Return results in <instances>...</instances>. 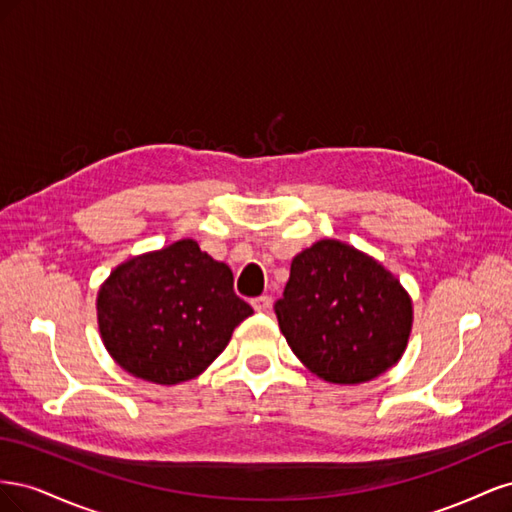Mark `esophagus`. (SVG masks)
Masks as SVG:
<instances>
[{
  "label": "esophagus",
  "instance_id": "esophagus-1",
  "mask_svg": "<svg viewBox=\"0 0 512 512\" xmlns=\"http://www.w3.org/2000/svg\"><path fill=\"white\" fill-rule=\"evenodd\" d=\"M252 307L256 309V312H267V309L271 307V297H267V294H262V297L252 299Z\"/></svg>",
  "mask_w": 512,
  "mask_h": 512
}]
</instances>
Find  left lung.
<instances>
[{
	"mask_svg": "<svg viewBox=\"0 0 512 512\" xmlns=\"http://www.w3.org/2000/svg\"><path fill=\"white\" fill-rule=\"evenodd\" d=\"M275 314L297 359L331 384H363L397 365L414 320L397 277L339 239H320L292 258Z\"/></svg>",
	"mask_w": 512,
	"mask_h": 512,
	"instance_id": "1",
	"label": "left lung"
}]
</instances>
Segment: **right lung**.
Wrapping results in <instances>:
<instances>
[{
    "label": "right lung",
    "mask_w": 512,
    "mask_h": 512,
    "mask_svg": "<svg viewBox=\"0 0 512 512\" xmlns=\"http://www.w3.org/2000/svg\"><path fill=\"white\" fill-rule=\"evenodd\" d=\"M111 359L130 376L181 384L203 374L254 309L232 290V271L194 239L128 258L96 299Z\"/></svg>",
    "instance_id": "right-lung-1"
}]
</instances>
